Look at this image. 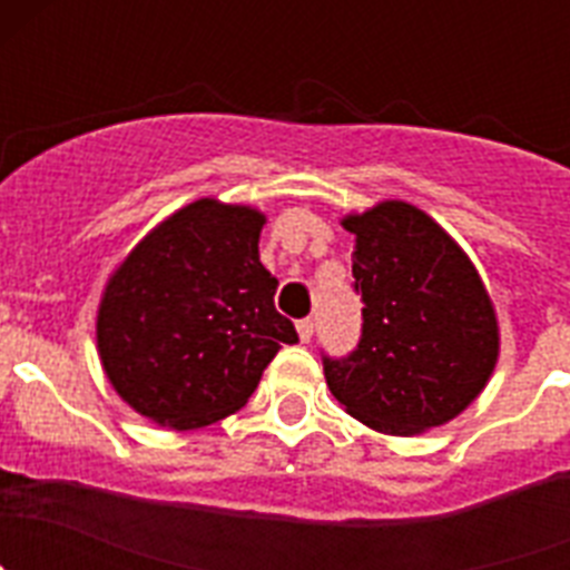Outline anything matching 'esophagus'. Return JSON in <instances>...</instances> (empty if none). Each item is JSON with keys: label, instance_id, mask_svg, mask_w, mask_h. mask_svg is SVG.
<instances>
[{"label": "esophagus", "instance_id": "esophagus-1", "mask_svg": "<svg viewBox=\"0 0 570 570\" xmlns=\"http://www.w3.org/2000/svg\"><path fill=\"white\" fill-rule=\"evenodd\" d=\"M296 334H299L302 342H311V336H314V320H299L296 322Z\"/></svg>", "mask_w": 570, "mask_h": 570}]
</instances>
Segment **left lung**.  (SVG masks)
<instances>
[{"label":"left lung","mask_w":570,"mask_h":570,"mask_svg":"<svg viewBox=\"0 0 570 570\" xmlns=\"http://www.w3.org/2000/svg\"><path fill=\"white\" fill-rule=\"evenodd\" d=\"M354 234L362 340L325 356V382L347 414L391 436L460 416L500 360V322L480 271L425 210L385 199L342 216Z\"/></svg>","instance_id":"8db88e82"}]
</instances>
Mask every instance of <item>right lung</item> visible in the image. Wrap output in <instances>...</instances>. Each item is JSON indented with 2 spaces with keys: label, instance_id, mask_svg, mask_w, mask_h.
<instances>
[{
  "label": "right lung",
  "instance_id": "add662e5",
  "mask_svg": "<svg viewBox=\"0 0 570 570\" xmlns=\"http://www.w3.org/2000/svg\"><path fill=\"white\" fill-rule=\"evenodd\" d=\"M265 214L196 199L136 242L97 311L105 376L136 414L174 431L214 425L254 394L299 336L259 262Z\"/></svg>",
  "mask_w": 570,
  "mask_h": 570
}]
</instances>
